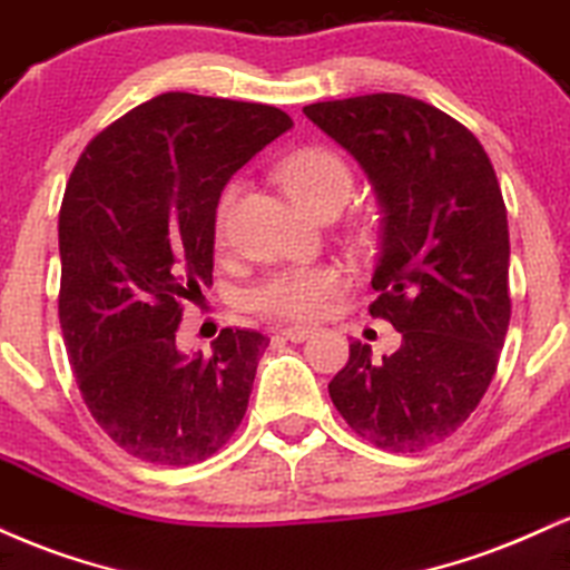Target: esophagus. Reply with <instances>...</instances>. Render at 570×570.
<instances>
[{
    "label": "esophagus",
    "instance_id": "esophagus-1",
    "mask_svg": "<svg viewBox=\"0 0 570 570\" xmlns=\"http://www.w3.org/2000/svg\"><path fill=\"white\" fill-rule=\"evenodd\" d=\"M279 336L293 341V344H298V341H306L312 336V327H301V325H291V327H279Z\"/></svg>",
    "mask_w": 570,
    "mask_h": 570
}]
</instances>
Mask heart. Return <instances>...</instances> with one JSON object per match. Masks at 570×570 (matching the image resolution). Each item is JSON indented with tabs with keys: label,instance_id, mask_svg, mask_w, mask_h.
<instances>
[{
	"label": "heart",
	"instance_id": "b5f03b06",
	"mask_svg": "<svg viewBox=\"0 0 570 570\" xmlns=\"http://www.w3.org/2000/svg\"><path fill=\"white\" fill-rule=\"evenodd\" d=\"M279 180L287 194L309 213L327 203L344 205L354 184L344 157L325 146H306L291 154L279 167ZM234 203H237V186L232 184L220 191L216 213H213L218 243H224L229 232ZM344 285L346 277L338 266H304V269L277 272L253 287L250 306L279 320H317Z\"/></svg>",
	"mask_w": 570,
	"mask_h": 570
}]
</instances>
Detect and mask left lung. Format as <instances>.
<instances>
[{"label":"left lung","mask_w":570,"mask_h":570,"mask_svg":"<svg viewBox=\"0 0 570 570\" xmlns=\"http://www.w3.org/2000/svg\"><path fill=\"white\" fill-rule=\"evenodd\" d=\"M357 159L384 210L373 317L403 333L394 354L327 384L360 438L394 453L443 443L480 405L510 327V229L491 159L445 111L400 92L304 106Z\"/></svg>","instance_id":"8db88e82"}]
</instances>
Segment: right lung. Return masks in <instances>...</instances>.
Segmentation results:
<instances>
[{
	"label": "right lung",
	"mask_w": 570,
	"mask_h": 570,
	"mask_svg": "<svg viewBox=\"0 0 570 570\" xmlns=\"http://www.w3.org/2000/svg\"><path fill=\"white\" fill-rule=\"evenodd\" d=\"M293 119L266 104L163 92L100 130L58 216V317L87 411L122 451L191 466L247 411L269 338L224 327L184 354V301L213 285V213L226 180Z\"/></svg>",
	"instance_id": "right-lung-1"
}]
</instances>
